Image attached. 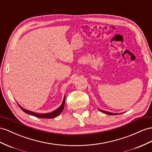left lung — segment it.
I'll use <instances>...</instances> for the list:
<instances>
[{"mask_svg": "<svg viewBox=\"0 0 152 152\" xmlns=\"http://www.w3.org/2000/svg\"><path fill=\"white\" fill-rule=\"evenodd\" d=\"M98 110H100L101 112H103V113H105V114H107L111 115H115V114H118V113H112V112H107V111H104V110H102V109H98ZM120 114H121V113H120Z\"/></svg>", "mask_w": 152, "mask_h": 152, "instance_id": "left-lung-1", "label": "left lung"}]
</instances>
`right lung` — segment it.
I'll return each mask as SVG.
<instances>
[{
  "label": "right lung",
  "mask_w": 152,
  "mask_h": 152,
  "mask_svg": "<svg viewBox=\"0 0 152 152\" xmlns=\"http://www.w3.org/2000/svg\"><path fill=\"white\" fill-rule=\"evenodd\" d=\"M65 95L64 96V98L63 99V102H62V103L61 104V105L58 107L57 109H56L55 110H54L51 112H49V113H44V114H41V113H37V112H34L32 111H30L28 110H26L25 108H24L23 107H22L20 104H18V106L20 107V108H21V110L22 111H24V112H26V114H28L29 115H31L33 116L37 117V118H47V119H51V118H56L58 115H60L61 112L63 111L64 108V105H65Z\"/></svg>",
  "instance_id": "add662e5"
}]
</instances>
